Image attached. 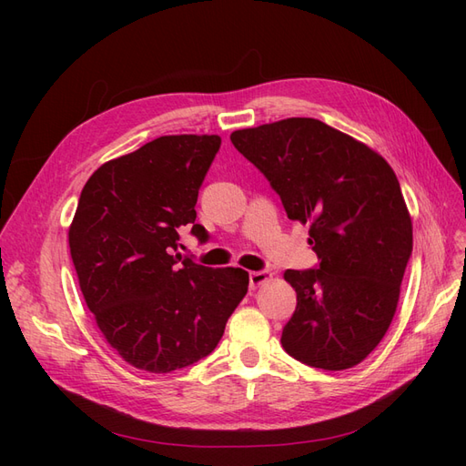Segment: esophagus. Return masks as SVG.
Masks as SVG:
<instances>
[{
	"label": "esophagus",
	"instance_id": "1",
	"mask_svg": "<svg viewBox=\"0 0 466 466\" xmlns=\"http://www.w3.org/2000/svg\"><path fill=\"white\" fill-rule=\"evenodd\" d=\"M272 278V274L268 272V270H258V272H250V276H248V281H250V288H258V286H262L264 281H268Z\"/></svg>",
	"mask_w": 466,
	"mask_h": 466
}]
</instances>
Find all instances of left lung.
<instances>
[{
	"label": "left lung",
	"instance_id": "1",
	"mask_svg": "<svg viewBox=\"0 0 466 466\" xmlns=\"http://www.w3.org/2000/svg\"><path fill=\"white\" fill-rule=\"evenodd\" d=\"M231 142L309 225L319 266L286 270L298 307L281 332L291 358L350 370L383 340L412 255V219L399 178L371 147L315 118L237 130Z\"/></svg>",
	"mask_w": 466,
	"mask_h": 466
}]
</instances>
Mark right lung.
<instances>
[{
    "label": "right lung",
    "mask_w": 466,
    "mask_h": 466,
    "mask_svg": "<svg viewBox=\"0 0 466 466\" xmlns=\"http://www.w3.org/2000/svg\"><path fill=\"white\" fill-rule=\"evenodd\" d=\"M219 136H161L101 165L69 228L79 288L124 361L171 373L209 356L248 289L241 268L182 257L178 231L206 241L196 200Z\"/></svg>",
    "instance_id": "right-lung-1"
}]
</instances>
